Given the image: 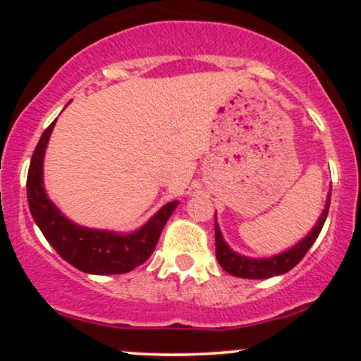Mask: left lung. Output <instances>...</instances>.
Listing matches in <instances>:
<instances>
[{"instance_id": "1", "label": "left lung", "mask_w": 361, "mask_h": 361, "mask_svg": "<svg viewBox=\"0 0 361 361\" xmlns=\"http://www.w3.org/2000/svg\"><path fill=\"white\" fill-rule=\"evenodd\" d=\"M329 204H331V190L327 192L326 205L322 210L321 217L317 219L316 226L312 227V231L305 235L302 241H299L295 246H292L290 250L280 252V255L270 256V258H250V256H243L239 252L233 251L229 247V244L224 241L221 227L217 224V217H215V256H217L219 264L226 270L229 275L239 276V279H250V280H263V279H271V276L283 275L292 270L297 263H300V259L304 258L305 252L310 250L314 243H316L319 233H321L322 226H324L327 212H329Z\"/></svg>"}]
</instances>
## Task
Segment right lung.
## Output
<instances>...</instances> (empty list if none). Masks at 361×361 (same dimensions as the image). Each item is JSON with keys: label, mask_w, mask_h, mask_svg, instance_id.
I'll list each match as a JSON object with an SVG mask.
<instances>
[{"label": "right lung", "mask_w": 361, "mask_h": 361, "mask_svg": "<svg viewBox=\"0 0 361 361\" xmlns=\"http://www.w3.org/2000/svg\"><path fill=\"white\" fill-rule=\"evenodd\" d=\"M56 120L44 130L32 154L27 176V198L32 217L49 244L80 271L91 275H120L142 264L159 241L163 227L175 212L178 200L168 202L134 233L90 229L69 221L44 188V156Z\"/></svg>", "instance_id": "obj_1"}]
</instances>
